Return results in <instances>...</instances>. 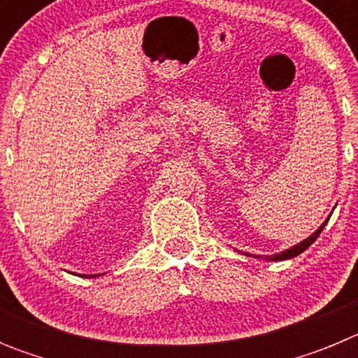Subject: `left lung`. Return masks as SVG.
I'll return each instance as SVG.
<instances>
[{
    "instance_id": "8db88e82",
    "label": "left lung",
    "mask_w": 358,
    "mask_h": 358,
    "mask_svg": "<svg viewBox=\"0 0 358 358\" xmlns=\"http://www.w3.org/2000/svg\"><path fill=\"white\" fill-rule=\"evenodd\" d=\"M328 220H330V217H328L327 220H324V222H322L321 226H319L317 229H315L314 233H312V235L308 236V238H305V240H303V242L296 243V245H294V248H289V249H285V251L278 252V255H273V256H265L264 260H267V262H283V260H290V258H296V256H299V255H301L303 251H306V249H308L310 245H312V243L315 242V240H317V236L321 235V231L324 229V226H327V222H328ZM238 252H240V255L251 256V255H249V252H242V251H238ZM252 258H260V256H252Z\"/></svg>"
}]
</instances>
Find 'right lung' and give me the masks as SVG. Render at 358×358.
<instances>
[{"label": "right lung", "mask_w": 358, "mask_h": 358, "mask_svg": "<svg viewBox=\"0 0 358 358\" xmlns=\"http://www.w3.org/2000/svg\"><path fill=\"white\" fill-rule=\"evenodd\" d=\"M98 276V274H94V276H91V278H96Z\"/></svg>", "instance_id": "add662e5"}]
</instances>
